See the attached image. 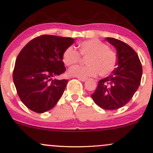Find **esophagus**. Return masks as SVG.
<instances>
[{"instance_id":"34e87169","label":"esophagus","mask_w":153,"mask_h":153,"mask_svg":"<svg viewBox=\"0 0 153 153\" xmlns=\"http://www.w3.org/2000/svg\"><path fill=\"white\" fill-rule=\"evenodd\" d=\"M78 79L79 81H83V82H85L86 80H87V79H84V78H78Z\"/></svg>"}]
</instances>
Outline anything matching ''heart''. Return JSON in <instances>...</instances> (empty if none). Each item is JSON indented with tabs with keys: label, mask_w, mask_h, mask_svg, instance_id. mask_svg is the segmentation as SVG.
I'll return each mask as SVG.
<instances>
[{
	"label": "heart",
	"mask_w": 153,
	"mask_h": 153,
	"mask_svg": "<svg viewBox=\"0 0 153 153\" xmlns=\"http://www.w3.org/2000/svg\"><path fill=\"white\" fill-rule=\"evenodd\" d=\"M87 57L85 63L88 65L73 66L68 70L71 76L86 79L95 76L100 73L105 76L114 71L117 63L116 53L109 49L107 44L98 39H90L79 44V53L72 45L68 47L63 53V61L70 66L78 63L81 56Z\"/></svg>",
	"instance_id": "b5f03b06"
}]
</instances>
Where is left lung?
I'll list each match as a JSON object with an SVG mask.
<instances>
[{
    "label": "left lung",
    "instance_id": "left-lung-1",
    "mask_svg": "<svg viewBox=\"0 0 153 153\" xmlns=\"http://www.w3.org/2000/svg\"><path fill=\"white\" fill-rule=\"evenodd\" d=\"M116 48L117 68L112 74L99 81L91 97L94 103L106 110L119 109L129 102L140 85L142 67L138 55L120 40L105 38Z\"/></svg>",
    "mask_w": 153,
    "mask_h": 153
}]
</instances>
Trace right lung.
Returning a JSON list of instances; mask_svg holds the SVG:
<instances>
[{"instance_id": "add662e5", "label": "right lung", "mask_w": 153, "mask_h": 153, "mask_svg": "<svg viewBox=\"0 0 153 153\" xmlns=\"http://www.w3.org/2000/svg\"><path fill=\"white\" fill-rule=\"evenodd\" d=\"M74 40L42 35L29 42L18 55L13 81L21 101L30 110L43 113L61 98L68 80L52 78L65 71L63 53Z\"/></svg>"}]
</instances>
